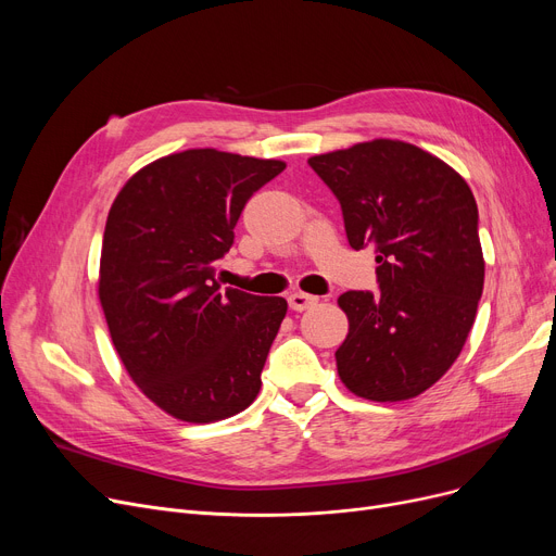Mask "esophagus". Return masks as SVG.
<instances>
[{"mask_svg":"<svg viewBox=\"0 0 556 556\" xmlns=\"http://www.w3.org/2000/svg\"><path fill=\"white\" fill-rule=\"evenodd\" d=\"M317 304V298H313V295H306V293H293L288 298V306L293 308V311H306V308H311V306H315Z\"/></svg>","mask_w":556,"mask_h":556,"instance_id":"34e87169","label":"esophagus"}]
</instances>
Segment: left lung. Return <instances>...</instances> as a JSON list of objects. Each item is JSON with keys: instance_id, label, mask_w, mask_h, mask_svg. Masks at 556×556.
<instances>
[{"instance_id": "1", "label": "left lung", "mask_w": 556, "mask_h": 556, "mask_svg": "<svg viewBox=\"0 0 556 556\" xmlns=\"http://www.w3.org/2000/svg\"><path fill=\"white\" fill-rule=\"evenodd\" d=\"M308 166L340 202L354 250L374 248L376 283L346 290L338 374L369 401H405L448 371L484 286L476 198L448 164L394 139L315 155Z\"/></svg>"}]
</instances>
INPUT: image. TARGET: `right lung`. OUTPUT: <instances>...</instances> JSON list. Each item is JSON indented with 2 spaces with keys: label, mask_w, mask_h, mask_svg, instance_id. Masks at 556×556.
Listing matches in <instances>:
<instances>
[{
  "label": "right lung",
  "mask_w": 556,
  "mask_h": 556,
  "mask_svg": "<svg viewBox=\"0 0 556 556\" xmlns=\"http://www.w3.org/2000/svg\"><path fill=\"white\" fill-rule=\"evenodd\" d=\"M283 168L193 149L141 168L112 202L99 277L112 344L139 390L175 419L220 421L258 394L288 304L223 290L216 261L245 202Z\"/></svg>",
  "instance_id": "obj_1"
}]
</instances>
